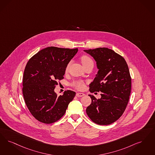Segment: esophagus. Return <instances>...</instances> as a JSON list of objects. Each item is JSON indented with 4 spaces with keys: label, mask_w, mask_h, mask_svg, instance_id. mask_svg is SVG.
<instances>
[{
    "label": "esophagus",
    "mask_w": 155,
    "mask_h": 155,
    "mask_svg": "<svg viewBox=\"0 0 155 155\" xmlns=\"http://www.w3.org/2000/svg\"><path fill=\"white\" fill-rule=\"evenodd\" d=\"M85 95V94L82 93H76V96L77 97H82V96H84Z\"/></svg>",
    "instance_id": "esophagus-1"
}]
</instances>
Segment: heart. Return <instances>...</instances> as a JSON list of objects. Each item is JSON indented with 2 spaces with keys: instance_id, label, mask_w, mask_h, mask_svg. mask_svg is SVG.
<instances>
[{
  "instance_id": "b5f03b06",
  "label": "heart",
  "mask_w": 155,
  "mask_h": 155,
  "mask_svg": "<svg viewBox=\"0 0 155 155\" xmlns=\"http://www.w3.org/2000/svg\"><path fill=\"white\" fill-rule=\"evenodd\" d=\"M81 63H82L83 66H85L89 64H91V63H93V60L89 56L86 55H82L81 57ZM70 64V63L69 62L68 64H67L66 67V69H65L66 71H68ZM74 85L75 87L77 89H80V90L82 89L84 87V86H85L84 83L82 81L76 82H75L74 84Z\"/></svg>"
}]
</instances>
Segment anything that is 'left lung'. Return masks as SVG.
<instances>
[{"mask_svg": "<svg viewBox=\"0 0 155 155\" xmlns=\"http://www.w3.org/2000/svg\"><path fill=\"white\" fill-rule=\"evenodd\" d=\"M84 51L94 59L99 69L89 91L101 92L99 99L89 95L92 103L87 108V115L95 124H112L122 115L129 102L131 78L127 64L122 56L108 48Z\"/></svg>", "mask_w": 155, "mask_h": 155, "instance_id": "obj_1", "label": "left lung"}]
</instances>
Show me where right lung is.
<instances>
[{
  "label": "right lung",
  "mask_w": 155,
  "mask_h": 155,
  "mask_svg": "<svg viewBox=\"0 0 155 155\" xmlns=\"http://www.w3.org/2000/svg\"><path fill=\"white\" fill-rule=\"evenodd\" d=\"M78 48L49 47L38 52L25 67L22 92L26 105L31 115L42 123L50 124L64 115L75 92L68 90L63 95L54 92L58 81L64 78L67 64Z\"/></svg>",
  "instance_id": "right-lung-1"
}]
</instances>
